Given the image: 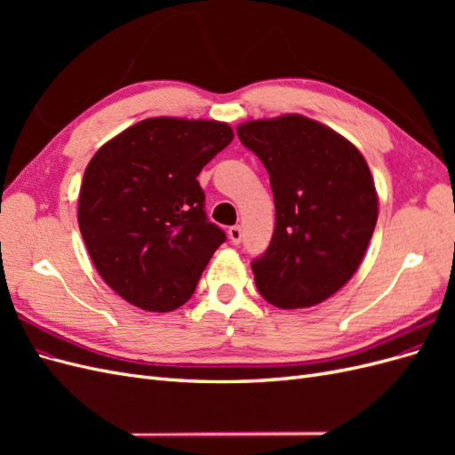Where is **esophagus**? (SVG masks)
Returning a JSON list of instances; mask_svg holds the SVG:
<instances>
[{"label": "esophagus", "mask_w": 455, "mask_h": 455, "mask_svg": "<svg viewBox=\"0 0 455 455\" xmlns=\"http://www.w3.org/2000/svg\"><path fill=\"white\" fill-rule=\"evenodd\" d=\"M228 235H229L231 243L239 244L241 239H243V229H241V226H231V228L228 229Z\"/></svg>", "instance_id": "34e87169"}]
</instances>
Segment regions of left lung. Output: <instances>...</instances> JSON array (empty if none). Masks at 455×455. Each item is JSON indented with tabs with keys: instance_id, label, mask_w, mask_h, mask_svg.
I'll return each instance as SVG.
<instances>
[{
	"instance_id": "8db88e82",
	"label": "left lung",
	"mask_w": 455,
	"mask_h": 455,
	"mask_svg": "<svg viewBox=\"0 0 455 455\" xmlns=\"http://www.w3.org/2000/svg\"><path fill=\"white\" fill-rule=\"evenodd\" d=\"M264 163L275 199L267 251L252 259L258 292L281 309L311 307L361 266L378 222L376 186L361 151L304 116L237 129Z\"/></svg>"
}]
</instances>
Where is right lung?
<instances>
[{
  "label": "right lung",
  "instance_id": "right-lung-1",
  "mask_svg": "<svg viewBox=\"0 0 455 455\" xmlns=\"http://www.w3.org/2000/svg\"><path fill=\"white\" fill-rule=\"evenodd\" d=\"M233 131L218 121L151 117L96 151L79 191L77 222L96 271L146 311L194 296L228 237L209 222L197 176Z\"/></svg>",
  "mask_w": 455,
  "mask_h": 455
}]
</instances>
